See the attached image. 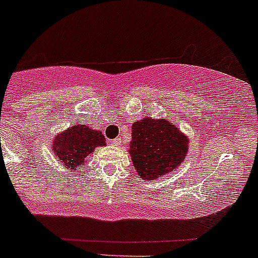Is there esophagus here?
Returning <instances> with one entry per match:
<instances>
[{"instance_id":"1","label":"esophagus","mask_w":258,"mask_h":258,"mask_svg":"<svg viewBox=\"0 0 258 258\" xmlns=\"http://www.w3.org/2000/svg\"><path fill=\"white\" fill-rule=\"evenodd\" d=\"M120 143H121V140H120V138H116V140L112 141V145L113 146H118V145H120Z\"/></svg>"}]
</instances>
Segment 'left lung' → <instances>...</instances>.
<instances>
[{
    "instance_id": "obj_1",
    "label": "left lung",
    "mask_w": 258,
    "mask_h": 258,
    "mask_svg": "<svg viewBox=\"0 0 258 258\" xmlns=\"http://www.w3.org/2000/svg\"><path fill=\"white\" fill-rule=\"evenodd\" d=\"M188 140L166 120L145 117L132 126L129 152L137 173L143 179L160 178L181 164Z\"/></svg>"
}]
</instances>
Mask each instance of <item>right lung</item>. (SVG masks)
<instances>
[{
	"label": "right lung",
	"mask_w": 258,
	"mask_h": 258,
	"mask_svg": "<svg viewBox=\"0 0 258 258\" xmlns=\"http://www.w3.org/2000/svg\"><path fill=\"white\" fill-rule=\"evenodd\" d=\"M106 145V138L99 131H92L88 125H75L64 133L55 137L52 142V151L61 164L67 168L85 165L86 157L92 154L97 146Z\"/></svg>",
	"instance_id": "right-lung-1"
}]
</instances>
